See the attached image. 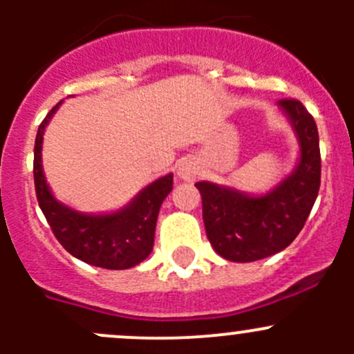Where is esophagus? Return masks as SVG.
<instances>
[{"label": "esophagus", "instance_id": "obj_1", "mask_svg": "<svg viewBox=\"0 0 354 354\" xmlns=\"http://www.w3.org/2000/svg\"><path fill=\"white\" fill-rule=\"evenodd\" d=\"M200 174L198 164L194 159H183L178 164V178L183 181H195Z\"/></svg>", "mask_w": 354, "mask_h": 354}]
</instances>
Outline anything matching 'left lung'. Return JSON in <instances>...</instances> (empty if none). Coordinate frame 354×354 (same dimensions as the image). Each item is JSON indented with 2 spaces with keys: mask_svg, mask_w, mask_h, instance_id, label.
<instances>
[{
  "mask_svg": "<svg viewBox=\"0 0 354 354\" xmlns=\"http://www.w3.org/2000/svg\"><path fill=\"white\" fill-rule=\"evenodd\" d=\"M298 140L295 169L269 192L198 181L203 224L212 248L231 262H253L283 252L305 226L320 188V149L315 120L295 99L277 102Z\"/></svg>",
  "mask_w": 354,
  "mask_h": 354,
  "instance_id": "left-lung-1",
  "label": "left lung"
}]
</instances>
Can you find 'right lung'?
Masks as SVG:
<instances>
[{"label": "right lung", "instance_id": "1", "mask_svg": "<svg viewBox=\"0 0 354 354\" xmlns=\"http://www.w3.org/2000/svg\"><path fill=\"white\" fill-rule=\"evenodd\" d=\"M59 101L39 124L34 147V183L37 202L59 243L75 259L91 266L123 270L144 262L154 246L156 223L164 198L173 190V173L142 188L127 205L113 212L87 214L59 202L42 169V140L46 127Z\"/></svg>", "mask_w": 354, "mask_h": 354}]
</instances>
